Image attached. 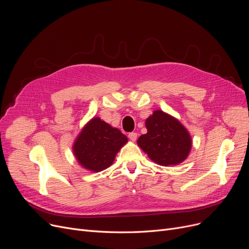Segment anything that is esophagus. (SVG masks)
<instances>
[{"label": "esophagus", "mask_w": 249, "mask_h": 249, "mask_svg": "<svg viewBox=\"0 0 249 249\" xmlns=\"http://www.w3.org/2000/svg\"><path fill=\"white\" fill-rule=\"evenodd\" d=\"M128 137H129V139L131 140V141H136V139H137V133H135V132H132V133H129V135H128Z\"/></svg>", "instance_id": "1"}]
</instances>
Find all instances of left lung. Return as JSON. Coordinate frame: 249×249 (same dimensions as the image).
Masks as SVG:
<instances>
[{"label":"left lung","instance_id":"left-lung-1","mask_svg":"<svg viewBox=\"0 0 249 249\" xmlns=\"http://www.w3.org/2000/svg\"><path fill=\"white\" fill-rule=\"evenodd\" d=\"M145 126L147 133L138 138L137 144L152 161L169 166L188 159L193 140L188 129L177 118L155 110L145 120Z\"/></svg>","mask_w":249,"mask_h":249}]
</instances>
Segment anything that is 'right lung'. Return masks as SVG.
I'll return each mask as SVG.
<instances>
[{
    "label": "right lung",
    "instance_id": "right-lung-1",
    "mask_svg": "<svg viewBox=\"0 0 249 249\" xmlns=\"http://www.w3.org/2000/svg\"><path fill=\"white\" fill-rule=\"evenodd\" d=\"M128 142L118 128L94 117L83 127L74 139L72 152L87 171L99 173L112 165L117 153Z\"/></svg>",
    "mask_w": 249,
    "mask_h": 249
}]
</instances>
